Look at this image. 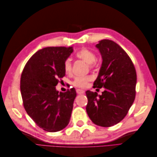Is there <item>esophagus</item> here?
I'll return each mask as SVG.
<instances>
[{
    "mask_svg": "<svg viewBox=\"0 0 157 157\" xmlns=\"http://www.w3.org/2000/svg\"><path fill=\"white\" fill-rule=\"evenodd\" d=\"M76 92H77V94H82L85 92L84 90H80V89H77Z\"/></svg>",
    "mask_w": 157,
    "mask_h": 157,
    "instance_id": "34e87169",
    "label": "esophagus"
}]
</instances>
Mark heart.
I'll use <instances>...</instances> for the list:
<instances>
[{
  "label": "heart",
  "instance_id": "heart-1",
  "mask_svg": "<svg viewBox=\"0 0 157 157\" xmlns=\"http://www.w3.org/2000/svg\"><path fill=\"white\" fill-rule=\"evenodd\" d=\"M76 56L79 59H82L88 64H90V67L92 68L94 65V63L96 60V55L94 52H92L90 50L86 48H83L80 51L77 52ZM71 61L70 59H67L64 62V70L66 73H70L71 71ZM90 80V78L89 77H76L74 81L73 82V84L76 87L79 88H85L87 86L88 82Z\"/></svg>",
  "mask_w": 157,
  "mask_h": 157
}]
</instances>
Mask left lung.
<instances>
[{
    "label": "left lung",
    "instance_id": "left-lung-1",
    "mask_svg": "<svg viewBox=\"0 0 157 157\" xmlns=\"http://www.w3.org/2000/svg\"><path fill=\"white\" fill-rule=\"evenodd\" d=\"M96 47L102 62L94 88H104L101 95L90 90L86 112L94 124L111 127L126 116L134 101L137 82L131 59L121 46L110 40H102Z\"/></svg>",
    "mask_w": 157,
    "mask_h": 157
}]
</instances>
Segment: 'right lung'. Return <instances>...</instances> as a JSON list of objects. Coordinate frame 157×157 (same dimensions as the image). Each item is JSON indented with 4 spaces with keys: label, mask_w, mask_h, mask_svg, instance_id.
<instances>
[{
    "label": "right lung",
    "mask_w": 157,
    "mask_h": 157,
    "mask_svg": "<svg viewBox=\"0 0 157 157\" xmlns=\"http://www.w3.org/2000/svg\"><path fill=\"white\" fill-rule=\"evenodd\" d=\"M73 52L72 46L44 48L32 55L23 70L20 89L23 106L36 125L46 132L62 130L71 118L75 90L59 92L56 86L65 75L64 62Z\"/></svg>",
    "instance_id": "right-lung-1"
}]
</instances>
